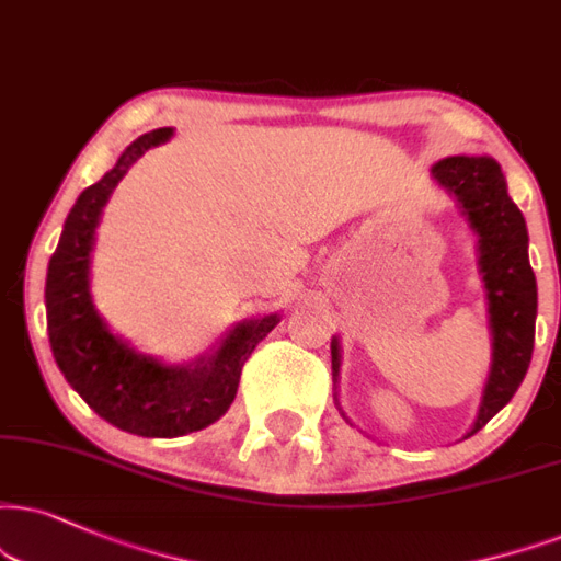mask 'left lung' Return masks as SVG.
Here are the masks:
<instances>
[{
	"instance_id": "obj_1",
	"label": "left lung",
	"mask_w": 561,
	"mask_h": 561,
	"mask_svg": "<svg viewBox=\"0 0 561 561\" xmlns=\"http://www.w3.org/2000/svg\"><path fill=\"white\" fill-rule=\"evenodd\" d=\"M432 176L458 203L476 233L479 273L486 291L492 366L483 382L479 413L468 432L471 437L513 400L528 371L534 356L538 288L528 260V228L520 207L507 195L500 163L489 156H449L432 165ZM330 354H333V382L337 385L341 379L337 337L330 343Z\"/></svg>"
}]
</instances>
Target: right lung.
Returning <instances> with one entry per match:
<instances>
[{"mask_svg":"<svg viewBox=\"0 0 561 561\" xmlns=\"http://www.w3.org/2000/svg\"><path fill=\"white\" fill-rule=\"evenodd\" d=\"M161 127L137 137L103 179L75 199L46 273V328L51 354L78 396L122 432L182 437L210 426L237 398L241 366L280 314L244 320L190 364H165L108 330L90 294V254L108 197L145 150L171 140Z\"/></svg>","mask_w":561,"mask_h":561,"instance_id":"add662e5","label":"right lung"}]
</instances>
